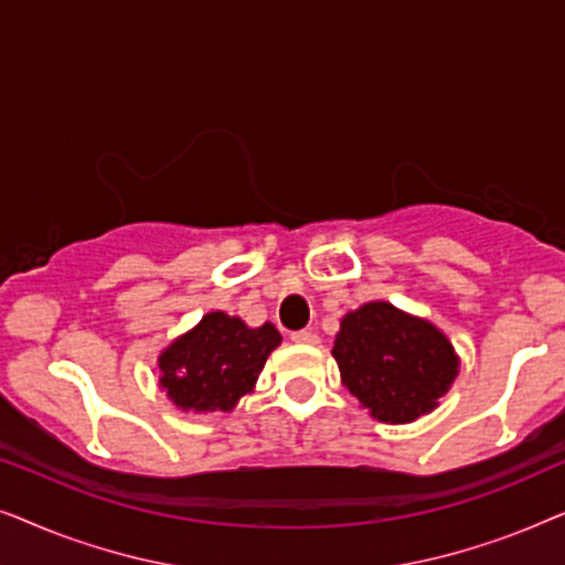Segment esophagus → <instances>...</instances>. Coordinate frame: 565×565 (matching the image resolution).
Listing matches in <instances>:
<instances>
[{
    "label": "esophagus",
    "mask_w": 565,
    "mask_h": 565,
    "mask_svg": "<svg viewBox=\"0 0 565 565\" xmlns=\"http://www.w3.org/2000/svg\"><path fill=\"white\" fill-rule=\"evenodd\" d=\"M290 339H292V342H298V344H319V334H313V331H308V329L292 331Z\"/></svg>",
    "instance_id": "obj_1"
}]
</instances>
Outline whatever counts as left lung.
<instances>
[{"label":"left lung","instance_id":"obj_1","mask_svg":"<svg viewBox=\"0 0 565 565\" xmlns=\"http://www.w3.org/2000/svg\"><path fill=\"white\" fill-rule=\"evenodd\" d=\"M331 354L347 391L385 424L435 412L460 367L450 339L435 323L385 300L347 313Z\"/></svg>","mask_w":565,"mask_h":565}]
</instances>
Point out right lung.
Wrapping results in <instances>:
<instances>
[{
	"mask_svg": "<svg viewBox=\"0 0 565 565\" xmlns=\"http://www.w3.org/2000/svg\"><path fill=\"white\" fill-rule=\"evenodd\" d=\"M280 342L273 323L252 329L238 316L211 311L159 354V385L182 412H231Z\"/></svg>",
	"mask_w": 565,
	"mask_h": 565,
	"instance_id": "obj_1",
	"label": "right lung"
}]
</instances>
